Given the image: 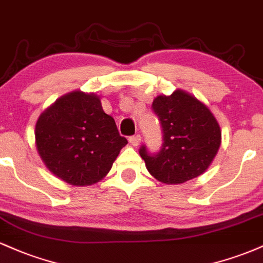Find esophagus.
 I'll return each instance as SVG.
<instances>
[{"mask_svg": "<svg viewBox=\"0 0 263 263\" xmlns=\"http://www.w3.org/2000/svg\"><path fill=\"white\" fill-rule=\"evenodd\" d=\"M128 141H129V143L132 144V146H138V144L141 143V136L140 135L129 136Z\"/></svg>", "mask_w": 263, "mask_h": 263, "instance_id": "esophagus-1", "label": "esophagus"}]
</instances>
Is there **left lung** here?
Segmentation results:
<instances>
[{
  "instance_id": "left-lung-1",
  "label": "left lung",
  "mask_w": 263,
  "mask_h": 263,
  "mask_svg": "<svg viewBox=\"0 0 263 263\" xmlns=\"http://www.w3.org/2000/svg\"><path fill=\"white\" fill-rule=\"evenodd\" d=\"M152 110L161 122L163 143L156 153L141 146L140 156L149 173L165 184H180L203 174L221 143L220 126L209 108L177 90L156 98Z\"/></svg>"
}]
</instances>
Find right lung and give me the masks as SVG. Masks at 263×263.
I'll return each instance as SVG.
<instances>
[{
  "label": "right lung",
  "mask_w": 263,
  "mask_h": 263,
  "mask_svg": "<svg viewBox=\"0 0 263 263\" xmlns=\"http://www.w3.org/2000/svg\"><path fill=\"white\" fill-rule=\"evenodd\" d=\"M35 144L52 173L73 185H90L112 167L127 140L92 93L70 92L39 116Z\"/></svg>",
  "instance_id": "right-lung-1"
}]
</instances>
